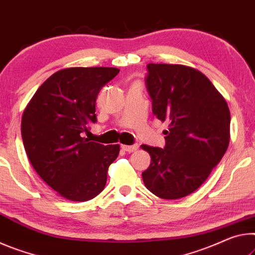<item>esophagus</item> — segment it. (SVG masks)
<instances>
[{"label": "esophagus", "mask_w": 255, "mask_h": 255, "mask_svg": "<svg viewBox=\"0 0 255 255\" xmlns=\"http://www.w3.org/2000/svg\"><path fill=\"white\" fill-rule=\"evenodd\" d=\"M121 147H122V149L124 150V151H127V152H133V151H135V150L137 149V145L136 144H133V145L122 144V145H121Z\"/></svg>", "instance_id": "34e87169"}]
</instances>
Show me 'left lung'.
<instances>
[{
	"label": "left lung",
	"mask_w": 255,
	"mask_h": 255,
	"mask_svg": "<svg viewBox=\"0 0 255 255\" xmlns=\"http://www.w3.org/2000/svg\"><path fill=\"white\" fill-rule=\"evenodd\" d=\"M147 68L152 113L168 130L164 149L141 145L151 157L142 179L158 198L181 199L199 189L222 160L231 139V113L199 70L182 64Z\"/></svg>",
	"instance_id": "obj_1"
}]
</instances>
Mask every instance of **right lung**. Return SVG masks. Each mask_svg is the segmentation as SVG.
Listing matches in <instances>:
<instances>
[{
    "mask_svg": "<svg viewBox=\"0 0 255 255\" xmlns=\"http://www.w3.org/2000/svg\"><path fill=\"white\" fill-rule=\"evenodd\" d=\"M119 72L116 68L62 69L37 89L23 111L21 135L33 169L70 201L97 197L120 153V144L104 145L81 135L97 121L100 89Z\"/></svg>",
    "mask_w": 255,
    "mask_h": 255,
    "instance_id": "right-lung-1",
    "label": "right lung"
}]
</instances>
